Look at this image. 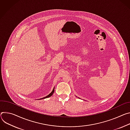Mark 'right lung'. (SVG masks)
Here are the masks:
<instances>
[{"instance_id":"right-lung-1","label":"right lung","mask_w":130,"mask_h":130,"mask_svg":"<svg viewBox=\"0 0 130 130\" xmlns=\"http://www.w3.org/2000/svg\"><path fill=\"white\" fill-rule=\"evenodd\" d=\"M54 90H55V87H54V89H53V91L48 95H47L46 96H45V97H44V98H41V99H39V100H42V99H45V98H49V97H50V96H51L52 95H53V94L54 93Z\"/></svg>"}]
</instances>
